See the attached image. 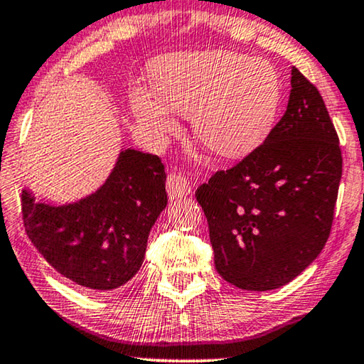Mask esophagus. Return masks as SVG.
Returning <instances> with one entry per match:
<instances>
[{"instance_id":"esophagus-1","label":"esophagus","mask_w":364,"mask_h":364,"mask_svg":"<svg viewBox=\"0 0 364 364\" xmlns=\"http://www.w3.org/2000/svg\"><path fill=\"white\" fill-rule=\"evenodd\" d=\"M167 192L171 198L186 197L191 193V186H188L186 177L181 176V173H177V172H172L171 176L167 177Z\"/></svg>"}]
</instances>
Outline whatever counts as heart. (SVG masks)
Masks as SVG:
<instances>
[{"mask_svg": "<svg viewBox=\"0 0 364 364\" xmlns=\"http://www.w3.org/2000/svg\"><path fill=\"white\" fill-rule=\"evenodd\" d=\"M282 104L277 69L260 58L208 51L177 54L157 66L154 96L134 89L131 111L154 142H162L177 122L191 116L192 131L220 157H243L260 147L275 126Z\"/></svg>", "mask_w": 364, "mask_h": 364, "instance_id": "obj_1", "label": "heart"}]
</instances>
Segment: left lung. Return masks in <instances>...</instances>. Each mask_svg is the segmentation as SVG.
Here are the masks:
<instances>
[{"label": "left lung", "instance_id": "1", "mask_svg": "<svg viewBox=\"0 0 364 364\" xmlns=\"http://www.w3.org/2000/svg\"><path fill=\"white\" fill-rule=\"evenodd\" d=\"M341 167L321 94L293 68L287 111L267 141L196 192L223 280L267 291L300 275L330 237Z\"/></svg>", "mask_w": 364, "mask_h": 364}]
</instances>
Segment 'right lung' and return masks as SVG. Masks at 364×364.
<instances>
[{
	"label": "right lung",
	"mask_w": 364,
	"mask_h": 364,
	"mask_svg": "<svg viewBox=\"0 0 364 364\" xmlns=\"http://www.w3.org/2000/svg\"><path fill=\"white\" fill-rule=\"evenodd\" d=\"M167 205L166 171L157 156L126 149L107 181L66 205L21 193L24 230L63 277L87 290L126 285L144 262L147 238Z\"/></svg>",
	"instance_id": "add662e5"
}]
</instances>
